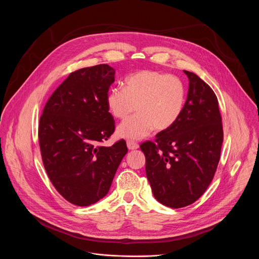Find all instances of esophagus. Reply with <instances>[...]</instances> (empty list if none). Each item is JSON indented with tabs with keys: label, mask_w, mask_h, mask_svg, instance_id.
<instances>
[{
	"label": "esophagus",
	"mask_w": 259,
	"mask_h": 259,
	"mask_svg": "<svg viewBox=\"0 0 259 259\" xmlns=\"http://www.w3.org/2000/svg\"><path fill=\"white\" fill-rule=\"evenodd\" d=\"M127 146H128V149L129 150H137L138 147H139V145H138V143H136L135 141H132V140H128L127 141Z\"/></svg>",
	"instance_id": "obj_1"
}]
</instances>
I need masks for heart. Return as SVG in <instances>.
Here are the masks:
<instances>
[{"mask_svg":"<svg viewBox=\"0 0 259 259\" xmlns=\"http://www.w3.org/2000/svg\"><path fill=\"white\" fill-rule=\"evenodd\" d=\"M186 102V88L180 79L158 70H140L125 80V87L110 88L107 108L116 119L124 120L136 107L137 115L118 127L120 137L140 139L154 129L165 131L180 118Z\"/></svg>","mask_w":259,"mask_h":259,"instance_id":"1","label":"heart"}]
</instances>
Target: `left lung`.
Here are the masks:
<instances>
[{
	"instance_id": "1",
	"label": "left lung",
	"mask_w": 259,
	"mask_h": 259,
	"mask_svg": "<svg viewBox=\"0 0 259 259\" xmlns=\"http://www.w3.org/2000/svg\"><path fill=\"white\" fill-rule=\"evenodd\" d=\"M190 80L182 114L155 142L140 144L145 172L155 198L171 208L196 202L208 189L216 172L224 130L218 100L196 73L184 70Z\"/></svg>"
}]
</instances>
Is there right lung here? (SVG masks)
I'll use <instances>...</instances> for the list:
<instances>
[{
	"mask_svg": "<svg viewBox=\"0 0 259 259\" xmlns=\"http://www.w3.org/2000/svg\"><path fill=\"white\" fill-rule=\"evenodd\" d=\"M115 69L98 64L72 71L48 99L39 124V144L47 175L69 203L89 206L109 191L127 154L126 141L102 146L115 132L106 95Z\"/></svg>",
	"mask_w": 259,
	"mask_h": 259,
	"instance_id": "right-lung-1",
	"label": "right lung"
}]
</instances>
